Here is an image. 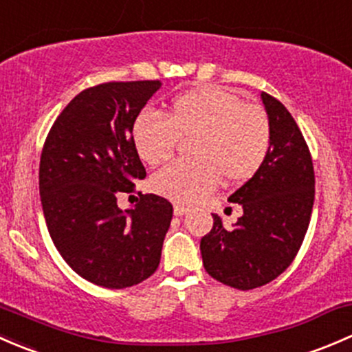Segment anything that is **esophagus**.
Listing matches in <instances>:
<instances>
[{"instance_id":"1","label":"esophagus","mask_w":352,"mask_h":352,"mask_svg":"<svg viewBox=\"0 0 352 352\" xmlns=\"http://www.w3.org/2000/svg\"><path fill=\"white\" fill-rule=\"evenodd\" d=\"M191 208H188V206H183V205H175V215L176 217H181V215H186V213H190Z\"/></svg>"}]
</instances>
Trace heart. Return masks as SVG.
Listing matches in <instances>:
<instances>
[{
	"label": "heart",
	"mask_w": 352,
	"mask_h": 352,
	"mask_svg": "<svg viewBox=\"0 0 352 352\" xmlns=\"http://www.w3.org/2000/svg\"><path fill=\"white\" fill-rule=\"evenodd\" d=\"M193 139L191 161H176L152 176V190L177 203H193L226 183L241 184L261 169L271 147L267 115L229 89L203 86L171 101L168 118L144 111L132 140L144 162L168 161L177 140Z\"/></svg>",
	"instance_id": "1"
}]
</instances>
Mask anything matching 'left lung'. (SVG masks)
Masks as SVG:
<instances>
[{"label": "left lung", "instance_id": "1", "mask_svg": "<svg viewBox=\"0 0 352 352\" xmlns=\"http://www.w3.org/2000/svg\"><path fill=\"white\" fill-rule=\"evenodd\" d=\"M271 126V147L259 171L229 201L242 217L226 227L213 215L201 239L206 273L237 289H252L280 276L292 264L310 223L315 198L314 164L305 139L285 104L261 93Z\"/></svg>", "mask_w": 352, "mask_h": 352}]
</instances>
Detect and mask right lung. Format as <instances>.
Returning <instances> with one entry per match:
<instances>
[{
  "label": "right lung",
  "instance_id": "obj_1",
  "mask_svg": "<svg viewBox=\"0 0 352 352\" xmlns=\"http://www.w3.org/2000/svg\"><path fill=\"white\" fill-rule=\"evenodd\" d=\"M161 81L104 82L71 100L43 144L38 190L50 239L85 280L111 289L157 270L173 205L139 193L122 210L117 198L146 177L132 126Z\"/></svg>",
  "mask_w": 352,
  "mask_h": 352
}]
</instances>
